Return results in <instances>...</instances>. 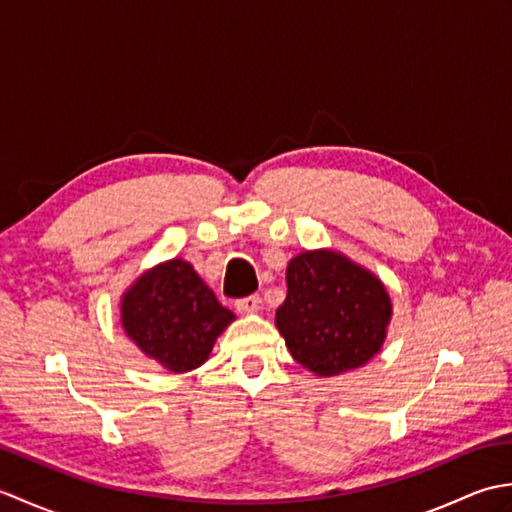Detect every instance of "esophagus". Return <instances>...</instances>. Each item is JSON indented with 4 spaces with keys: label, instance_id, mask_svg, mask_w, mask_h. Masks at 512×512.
<instances>
[{
    "label": "esophagus",
    "instance_id": "obj_1",
    "mask_svg": "<svg viewBox=\"0 0 512 512\" xmlns=\"http://www.w3.org/2000/svg\"><path fill=\"white\" fill-rule=\"evenodd\" d=\"M259 303H262V299H259V295H248V297H242L235 301L237 310L242 314H248V312H257L259 310Z\"/></svg>",
    "mask_w": 512,
    "mask_h": 512
}]
</instances>
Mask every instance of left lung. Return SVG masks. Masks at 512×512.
<instances>
[{"label": "left lung", "instance_id": "obj_1", "mask_svg": "<svg viewBox=\"0 0 512 512\" xmlns=\"http://www.w3.org/2000/svg\"><path fill=\"white\" fill-rule=\"evenodd\" d=\"M277 328L297 363L319 376L365 365L385 341V286L339 253H301L288 264Z\"/></svg>", "mask_w": 512, "mask_h": 512}]
</instances>
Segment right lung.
Listing matches in <instances>:
<instances>
[{"label": "right lung", "instance_id": "add662e5", "mask_svg": "<svg viewBox=\"0 0 512 512\" xmlns=\"http://www.w3.org/2000/svg\"><path fill=\"white\" fill-rule=\"evenodd\" d=\"M231 321L233 312L182 259H171L140 277L123 299L127 336L171 372L202 365Z\"/></svg>", "mask_w": 512, "mask_h": 512}]
</instances>
